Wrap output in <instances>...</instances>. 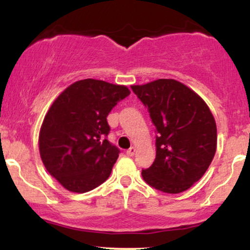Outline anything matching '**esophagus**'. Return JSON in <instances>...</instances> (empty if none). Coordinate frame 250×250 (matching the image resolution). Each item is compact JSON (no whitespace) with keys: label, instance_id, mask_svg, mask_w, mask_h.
Here are the masks:
<instances>
[{"label":"esophagus","instance_id":"esophagus-1","mask_svg":"<svg viewBox=\"0 0 250 250\" xmlns=\"http://www.w3.org/2000/svg\"><path fill=\"white\" fill-rule=\"evenodd\" d=\"M135 153H136V148H135V147H130V148H129L128 150H127V155H128V156H134Z\"/></svg>","mask_w":250,"mask_h":250}]
</instances>
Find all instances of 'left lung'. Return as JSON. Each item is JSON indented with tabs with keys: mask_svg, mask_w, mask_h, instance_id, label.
I'll list each match as a JSON object with an SVG mask.
<instances>
[{
	"mask_svg": "<svg viewBox=\"0 0 250 250\" xmlns=\"http://www.w3.org/2000/svg\"><path fill=\"white\" fill-rule=\"evenodd\" d=\"M157 130L156 157L142 170L149 186L169 194L187 190L206 173L217 145L216 122L193 89L173 79L131 85Z\"/></svg>",
	"mask_w": 250,
	"mask_h": 250,
	"instance_id": "left-lung-1",
	"label": "left lung"
}]
</instances>
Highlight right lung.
<instances>
[{
	"instance_id": "1",
	"label": "right lung",
	"mask_w": 250,
	"mask_h": 250,
	"mask_svg": "<svg viewBox=\"0 0 250 250\" xmlns=\"http://www.w3.org/2000/svg\"><path fill=\"white\" fill-rule=\"evenodd\" d=\"M130 94L102 80L74 82L56 97L43 119L39 149L45 169L63 188L85 193L108 179L120 150L107 136V116Z\"/></svg>"
}]
</instances>
